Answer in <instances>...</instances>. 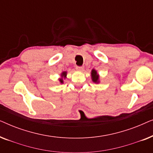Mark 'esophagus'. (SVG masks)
Segmentation results:
<instances>
[{"label":"esophagus","mask_w":153,"mask_h":153,"mask_svg":"<svg viewBox=\"0 0 153 153\" xmlns=\"http://www.w3.org/2000/svg\"><path fill=\"white\" fill-rule=\"evenodd\" d=\"M76 69L77 70H79V71H83V69H84V67H83V66H76Z\"/></svg>","instance_id":"esophagus-1"}]
</instances>
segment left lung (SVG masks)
Segmentation results:
<instances>
[{
  "label": "left lung",
  "instance_id": "1",
  "mask_svg": "<svg viewBox=\"0 0 153 153\" xmlns=\"http://www.w3.org/2000/svg\"><path fill=\"white\" fill-rule=\"evenodd\" d=\"M91 77H92V80H93V82L95 83L99 82V75L97 74V71L96 70H93L91 71Z\"/></svg>",
  "mask_w": 153,
  "mask_h": 153
}]
</instances>
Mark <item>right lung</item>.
<instances>
[{"label":"right lung","mask_w":153,"mask_h":153,"mask_svg":"<svg viewBox=\"0 0 153 153\" xmlns=\"http://www.w3.org/2000/svg\"><path fill=\"white\" fill-rule=\"evenodd\" d=\"M66 76H67V72H63L62 73V74H61V76H62V78L59 79V81H60V83H63V79H63V78H65Z\"/></svg>","instance_id":"right-lung-1"}]
</instances>
